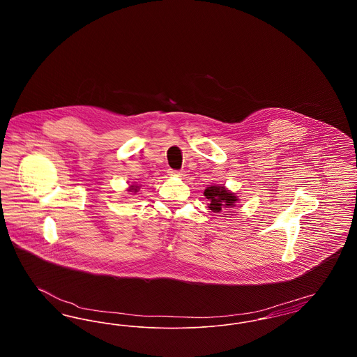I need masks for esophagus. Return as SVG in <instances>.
<instances>
[{
	"mask_svg": "<svg viewBox=\"0 0 357 357\" xmlns=\"http://www.w3.org/2000/svg\"><path fill=\"white\" fill-rule=\"evenodd\" d=\"M170 175H175V176H183L185 175V171L183 170H170Z\"/></svg>",
	"mask_w": 357,
	"mask_h": 357,
	"instance_id": "esophagus-1",
	"label": "esophagus"
}]
</instances>
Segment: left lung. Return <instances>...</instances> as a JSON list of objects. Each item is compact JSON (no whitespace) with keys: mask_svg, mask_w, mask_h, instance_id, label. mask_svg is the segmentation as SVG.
<instances>
[{"mask_svg":"<svg viewBox=\"0 0 357 357\" xmlns=\"http://www.w3.org/2000/svg\"><path fill=\"white\" fill-rule=\"evenodd\" d=\"M204 197L210 201L208 204L210 210H213V213H217V214H222L223 210L234 207L236 206L234 204L238 201L234 194H231L225 187L221 186L207 187L204 190Z\"/></svg>","mask_w":357,"mask_h":357,"instance_id":"1","label":"left lung"}]
</instances>
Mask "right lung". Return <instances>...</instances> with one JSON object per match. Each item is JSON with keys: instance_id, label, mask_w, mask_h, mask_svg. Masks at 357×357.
Segmentation results:
<instances>
[{"instance_id": "add662e5", "label": "right lung", "mask_w": 357, "mask_h": 357, "mask_svg": "<svg viewBox=\"0 0 357 357\" xmlns=\"http://www.w3.org/2000/svg\"><path fill=\"white\" fill-rule=\"evenodd\" d=\"M137 188H139L137 186H130V190H128V191H134V192H136V191H137Z\"/></svg>"}]
</instances>
